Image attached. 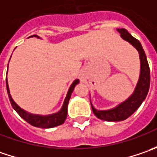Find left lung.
Masks as SVG:
<instances>
[{
    "mask_svg": "<svg viewBox=\"0 0 157 157\" xmlns=\"http://www.w3.org/2000/svg\"><path fill=\"white\" fill-rule=\"evenodd\" d=\"M117 30L124 40L129 42L139 52L140 60H141V75L137 86L135 90V93L130 98H128L120 105H118L117 107L107 111H99L96 110L92 105V109L94 114L100 120L107 121H121L132 115L141 105L142 101L145 100L150 85V70H149L147 57L142 49L141 43L134 36H132L128 32L127 29L118 28Z\"/></svg>",
    "mask_w": 157,
    "mask_h": 157,
    "instance_id": "left-lung-1",
    "label": "left lung"
}]
</instances>
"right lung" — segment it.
<instances>
[{
	"label": "right lung",
	"mask_w": 157,
	"mask_h": 157,
	"mask_svg": "<svg viewBox=\"0 0 157 157\" xmlns=\"http://www.w3.org/2000/svg\"><path fill=\"white\" fill-rule=\"evenodd\" d=\"M78 83V79H76L74 82L71 84V87H70L69 91L67 96L64 100L63 105L61 108V110L54 113L52 115H48V116H41V115H36V114H31L29 113L24 110H22L20 108L18 105L15 103V101L12 100L11 96H10V93H9V85H8V80L6 79V86H7V91H8V95H9V101L11 103V105L13 106V108L15 109L16 113L21 116L24 121H26L28 123L32 125L34 127H37V128H53V127H57L59 125H62L64 122L66 116H67V105H68V102H69L70 98L71 93L73 91V89L75 87V86Z\"/></svg>",
	"instance_id": "1"
}]
</instances>
